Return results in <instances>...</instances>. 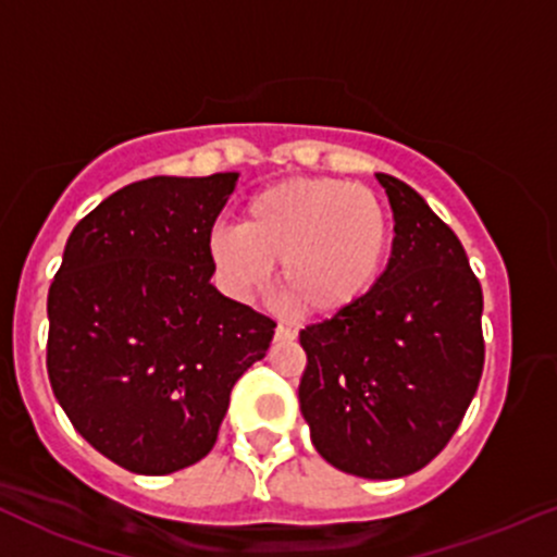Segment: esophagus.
Returning a JSON list of instances; mask_svg holds the SVG:
<instances>
[{
  "label": "esophagus",
  "mask_w": 557,
  "mask_h": 557,
  "mask_svg": "<svg viewBox=\"0 0 557 557\" xmlns=\"http://www.w3.org/2000/svg\"><path fill=\"white\" fill-rule=\"evenodd\" d=\"M274 338H277V341H293V338H296V330H293L290 325H285V322H280L277 330H274Z\"/></svg>",
  "instance_id": "34e87169"
}]
</instances>
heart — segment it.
Masks as SVG:
<instances>
[{"label": "heart", "mask_w": 557, "mask_h": 557, "mask_svg": "<svg viewBox=\"0 0 557 557\" xmlns=\"http://www.w3.org/2000/svg\"><path fill=\"white\" fill-rule=\"evenodd\" d=\"M391 253V219L375 193L333 176H290L256 189L240 227H216L209 259L237 298L280 285L304 314H338L381 283Z\"/></svg>", "instance_id": "b5f03b06"}]
</instances>
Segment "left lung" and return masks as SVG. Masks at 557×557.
<instances>
[{
	"mask_svg": "<svg viewBox=\"0 0 557 557\" xmlns=\"http://www.w3.org/2000/svg\"><path fill=\"white\" fill-rule=\"evenodd\" d=\"M394 211L377 288L301 330L298 383L311 444L333 468L401 479L455 436L484 372V293L462 243L401 180L375 174Z\"/></svg>",
	"mask_w": 557,
	"mask_h": 557,
	"instance_id": "1",
	"label": "left lung"
}]
</instances>
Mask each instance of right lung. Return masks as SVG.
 I'll use <instances>...</instances> for the list:
<instances>
[{
    "mask_svg": "<svg viewBox=\"0 0 557 557\" xmlns=\"http://www.w3.org/2000/svg\"><path fill=\"white\" fill-rule=\"evenodd\" d=\"M235 185L227 171L121 187L73 227L50 285L54 399L132 473L203 460L277 327L211 285L209 237Z\"/></svg>",
    "mask_w": 557,
    "mask_h": 557,
    "instance_id": "add662e5",
    "label": "right lung"
}]
</instances>
